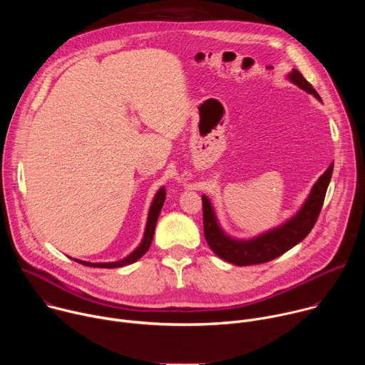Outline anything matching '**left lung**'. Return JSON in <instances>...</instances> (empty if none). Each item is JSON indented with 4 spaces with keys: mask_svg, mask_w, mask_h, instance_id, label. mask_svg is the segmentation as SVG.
<instances>
[{
    "mask_svg": "<svg viewBox=\"0 0 365 365\" xmlns=\"http://www.w3.org/2000/svg\"><path fill=\"white\" fill-rule=\"evenodd\" d=\"M289 79L300 89L312 93L321 101L319 93L303 78L299 71L293 69L289 73ZM332 170L334 163H331V166L312 187L307 199L293 218L286 221L283 225L251 240H235L228 237L218 224L212 203L203 195V234L207 245L211 247V250L220 258L235 266L262 264L280 257L292 247L303 241L312 228L315 227L325 200L328 185L332 178Z\"/></svg>",
    "mask_w": 365,
    "mask_h": 365,
    "instance_id": "8db88e82",
    "label": "left lung"
}]
</instances>
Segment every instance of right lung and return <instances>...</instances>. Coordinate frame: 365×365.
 <instances>
[{
  "label": "right lung",
  "instance_id": "right-lung-1",
  "mask_svg": "<svg viewBox=\"0 0 365 365\" xmlns=\"http://www.w3.org/2000/svg\"><path fill=\"white\" fill-rule=\"evenodd\" d=\"M166 199V190L165 187H160L155 193L151 206H150V211H148V218H147V225H145V231H144V237L140 242V245L125 258L120 259V262H113V263H89V262H82V259H76L73 258L75 262L88 266V267H99V269H117V267H123V266H128L135 263L138 258H141L150 248L151 241H153V235H154V228H155V222H158V218L160 215V211L163 207Z\"/></svg>",
  "mask_w": 365,
  "mask_h": 365
}]
</instances>
